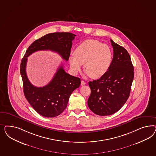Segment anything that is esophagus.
<instances>
[{
  "label": "esophagus",
  "instance_id": "obj_1",
  "mask_svg": "<svg viewBox=\"0 0 156 156\" xmlns=\"http://www.w3.org/2000/svg\"><path fill=\"white\" fill-rule=\"evenodd\" d=\"M80 85H81V86L85 85H86V82H85L84 80H82V81H81V83H80Z\"/></svg>",
  "mask_w": 156,
  "mask_h": 156
}]
</instances>
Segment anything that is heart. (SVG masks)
<instances>
[{
    "instance_id": "b5f03b06",
    "label": "heart",
    "mask_w": 156,
    "mask_h": 156,
    "mask_svg": "<svg viewBox=\"0 0 156 156\" xmlns=\"http://www.w3.org/2000/svg\"><path fill=\"white\" fill-rule=\"evenodd\" d=\"M112 59L113 53L109 46L97 40L87 39L76 47L74 55H71L69 61L73 73L80 71L84 64L86 74L98 78L109 70Z\"/></svg>"
}]
</instances>
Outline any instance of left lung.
<instances>
[{
	"label": "left lung",
	"instance_id": "obj_1",
	"mask_svg": "<svg viewBox=\"0 0 156 156\" xmlns=\"http://www.w3.org/2000/svg\"><path fill=\"white\" fill-rule=\"evenodd\" d=\"M113 58L109 70L99 80L89 82L91 94L87 101L89 109L101 116L115 113L128 99L134 67L126 50L110 39Z\"/></svg>",
	"mask_w": 156,
	"mask_h": 156
}]
</instances>
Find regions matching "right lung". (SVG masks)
I'll return each instance as SVG.
<instances>
[{
    "label": "right lung",
    "instance_id": "add662e5",
    "mask_svg": "<svg viewBox=\"0 0 156 156\" xmlns=\"http://www.w3.org/2000/svg\"><path fill=\"white\" fill-rule=\"evenodd\" d=\"M76 36L70 33L46 34L29 46L22 60L20 71L24 96L33 109L43 117H55L64 111L71 93L80 86V78L66 73L61 65L48 84L41 87H35L30 83L26 74L27 58L37 51L49 50L58 53L67 61L72 41Z\"/></svg>",
    "mask_w": 156,
    "mask_h": 156
}]
</instances>
